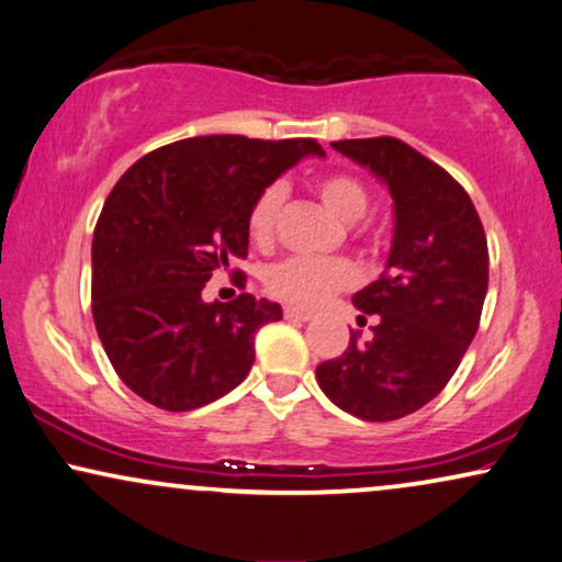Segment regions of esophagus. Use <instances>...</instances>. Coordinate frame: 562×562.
<instances>
[{
  "mask_svg": "<svg viewBox=\"0 0 562 562\" xmlns=\"http://www.w3.org/2000/svg\"><path fill=\"white\" fill-rule=\"evenodd\" d=\"M285 318H290V322H311L314 314H311V311H305V308H295V305H288Z\"/></svg>",
  "mask_w": 562,
  "mask_h": 562,
  "instance_id": "34e87169",
  "label": "esophagus"
}]
</instances>
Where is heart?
<instances>
[{"label":"heart","mask_w":562,"mask_h":562,"mask_svg":"<svg viewBox=\"0 0 562 562\" xmlns=\"http://www.w3.org/2000/svg\"><path fill=\"white\" fill-rule=\"evenodd\" d=\"M316 191L342 223H358L368 210V191L363 183L347 173H329L316 181ZM285 202V189L280 183L261 189L248 210V233L257 244H269L274 236L277 215ZM358 280L350 261L342 259H314V257H290L274 265L267 272L269 293L282 297L293 305L314 308L329 301L334 293L350 288Z\"/></svg>","instance_id":"obj_1"}]
</instances>
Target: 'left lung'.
Returning <instances> with one entry per match:
<instances>
[{
    "label": "left lung",
    "instance_id": "1",
    "mask_svg": "<svg viewBox=\"0 0 562 562\" xmlns=\"http://www.w3.org/2000/svg\"><path fill=\"white\" fill-rule=\"evenodd\" d=\"M394 199V238L381 280L352 295L379 314L371 342L316 368L322 392L360 420H400L443 392L480 326L487 238L470 194L443 168L394 137L331 142Z\"/></svg>",
    "mask_w": 562,
    "mask_h": 562
}]
</instances>
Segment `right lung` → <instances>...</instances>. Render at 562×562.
<instances>
[{
	"instance_id": "1",
	"label": "right lung",
	"mask_w": 562,
	"mask_h": 562,
	"mask_svg": "<svg viewBox=\"0 0 562 562\" xmlns=\"http://www.w3.org/2000/svg\"><path fill=\"white\" fill-rule=\"evenodd\" d=\"M316 139L210 134L147 153L105 199L92 236V318L113 371L145 402L189 412L254 366V334L280 303H207L204 282L248 254V210ZM246 277L238 274V282Z\"/></svg>"
}]
</instances>
